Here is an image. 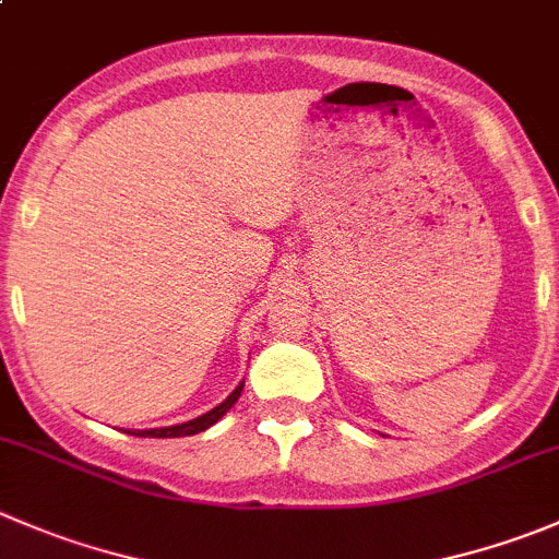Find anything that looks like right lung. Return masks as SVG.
<instances>
[{"label":"right lung","instance_id":"obj_1","mask_svg":"<svg viewBox=\"0 0 559 559\" xmlns=\"http://www.w3.org/2000/svg\"><path fill=\"white\" fill-rule=\"evenodd\" d=\"M242 384H246V382L237 384V388L229 393V399L221 401L218 406H213V409L204 412V415H199V417H193V420H188V424L166 426V429H144V431H135L133 429V431H128V435H133V437H191V435H199V431H207L210 426L218 424L221 417H224L226 412H229L231 406H235V401L240 399V393H242Z\"/></svg>","mask_w":559,"mask_h":559}]
</instances>
